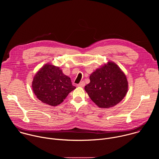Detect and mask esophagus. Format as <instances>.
Listing matches in <instances>:
<instances>
[{"instance_id":"34e87169","label":"esophagus","mask_w":159,"mask_h":159,"mask_svg":"<svg viewBox=\"0 0 159 159\" xmlns=\"http://www.w3.org/2000/svg\"><path fill=\"white\" fill-rule=\"evenodd\" d=\"M77 86L80 87H83L85 86V82L84 81H82L79 84H77Z\"/></svg>"}]
</instances>
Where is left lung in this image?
Here are the masks:
<instances>
[{"mask_svg": "<svg viewBox=\"0 0 159 159\" xmlns=\"http://www.w3.org/2000/svg\"><path fill=\"white\" fill-rule=\"evenodd\" d=\"M85 90L101 108H109L120 102L126 96L128 83L126 77L114 62L108 61L90 75Z\"/></svg>", "mask_w": 159, "mask_h": 159, "instance_id": "1", "label": "left lung"}]
</instances>
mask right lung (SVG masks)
<instances>
[{"label": "right lung", "instance_id": "obj_1", "mask_svg": "<svg viewBox=\"0 0 159 159\" xmlns=\"http://www.w3.org/2000/svg\"><path fill=\"white\" fill-rule=\"evenodd\" d=\"M33 90L42 102L52 106L61 104L76 87L70 78L63 74L60 67L49 63L36 74L32 82Z\"/></svg>", "mask_w": 159, "mask_h": 159}]
</instances>
